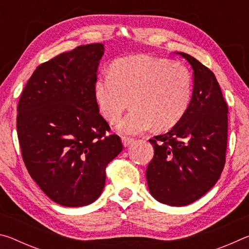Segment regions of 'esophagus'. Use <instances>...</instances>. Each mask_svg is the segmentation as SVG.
Here are the masks:
<instances>
[{
    "mask_svg": "<svg viewBox=\"0 0 249 249\" xmlns=\"http://www.w3.org/2000/svg\"><path fill=\"white\" fill-rule=\"evenodd\" d=\"M134 138H130V137H122V142H123V145L125 147H128L130 144H133L134 142Z\"/></svg>",
    "mask_w": 249,
    "mask_h": 249,
    "instance_id": "obj_1",
    "label": "esophagus"
}]
</instances>
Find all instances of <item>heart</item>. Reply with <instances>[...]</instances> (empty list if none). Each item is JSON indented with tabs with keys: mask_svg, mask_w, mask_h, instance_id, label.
Masks as SVG:
<instances>
[{
	"mask_svg": "<svg viewBox=\"0 0 249 249\" xmlns=\"http://www.w3.org/2000/svg\"><path fill=\"white\" fill-rule=\"evenodd\" d=\"M189 71L165 58L135 54L113 62L94 82V99L102 115L114 122L129 103L133 108L116 124L122 134H140L155 126L174 127L187 113L192 99Z\"/></svg>",
	"mask_w": 249,
	"mask_h": 249,
	"instance_id": "b5f03b06",
	"label": "heart"
}]
</instances>
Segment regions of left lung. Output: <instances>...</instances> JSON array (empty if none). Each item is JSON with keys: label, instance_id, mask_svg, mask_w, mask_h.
Listing matches in <instances>:
<instances>
[{"label": "left lung", "instance_id": "obj_1", "mask_svg": "<svg viewBox=\"0 0 249 249\" xmlns=\"http://www.w3.org/2000/svg\"><path fill=\"white\" fill-rule=\"evenodd\" d=\"M177 53L193 69L191 103L169 132L149 140L155 154L146 179L156 200L184 206L200 199L220 179L225 165L229 108L212 71L190 54Z\"/></svg>", "mask_w": 249, "mask_h": 249}]
</instances>
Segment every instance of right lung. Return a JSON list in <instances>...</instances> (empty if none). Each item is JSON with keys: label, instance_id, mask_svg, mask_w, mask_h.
<instances>
[{"label": "right lung", "instance_id": "1", "mask_svg": "<svg viewBox=\"0 0 249 249\" xmlns=\"http://www.w3.org/2000/svg\"><path fill=\"white\" fill-rule=\"evenodd\" d=\"M102 44L79 46L37 67L18 105V136L34 181L56 203L79 208L103 191L123 145L94 99Z\"/></svg>", "mask_w": 249, "mask_h": 249}]
</instances>
